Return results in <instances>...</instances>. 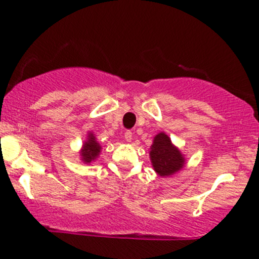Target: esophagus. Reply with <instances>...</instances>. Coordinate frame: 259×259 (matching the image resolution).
I'll list each match as a JSON object with an SVG mask.
<instances>
[{"mask_svg":"<svg viewBox=\"0 0 259 259\" xmlns=\"http://www.w3.org/2000/svg\"><path fill=\"white\" fill-rule=\"evenodd\" d=\"M124 138H125L126 142H132L133 141V133L132 132H126L124 134Z\"/></svg>","mask_w":259,"mask_h":259,"instance_id":"1","label":"esophagus"}]
</instances>
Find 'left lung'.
Here are the masks:
<instances>
[{
    "mask_svg": "<svg viewBox=\"0 0 259 259\" xmlns=\"http://www.w3.org/2000/svg\"><path fill=\"white\" fill-rule=\"evenodd\" d=\"M150 159L153 170L162 178L171 177L180 171L186 164L185 156L171 142L167 134L163 132L153 138L150 147Z\"/></svg>",
    "mask_w": 259,
    "mask_h": 259,
    "instance_id": "1",
    "label": "left lung"
}]
</instances>
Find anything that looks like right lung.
Instances as JSON below:
<instances>
[{
	"instance_id": "add662e5",
	"label": "right lung",
	"mask_w": 259,
	"mask_h": 259,
	"mask_svg": "<svg viewBox=\"0 0 259 259\" xmlns=\"http://www.w3.org/2000/svg\"><path fill=\"white\" fill-rule=\"evenodd\" d=\"M101 151H102V146H101L100 142L97 141L95 134L92 132H89L88 136H86V140L81 146V150L79 151L80 160L84 162L85 164H90L91 162L97 159Z\"/></svg>"
}]
</instances>
